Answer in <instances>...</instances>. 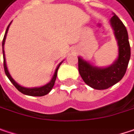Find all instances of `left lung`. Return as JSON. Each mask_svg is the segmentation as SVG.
I'll return each instance as SVG.
<instances>
[{
	"instance_id": "obj_1",
	"label": "left lung",
	"mask_w": 134,
	"mask_h": 134,
	"mask_svg": "<svg viewBox=\"0 0 134 134\" xmlns=\"http://www.w3.org/2000/svg\"><path fill=\"white\" fill-rule=\"evenodd\" d=\"M110 26L118 41V56L110 65L100 68L79 56V72L85 81L92 88L107 89L120 81L125 75L130 59L128 34L125 26L118 16L113 13L110 20Z\"/></svg>"
}]
</instances>
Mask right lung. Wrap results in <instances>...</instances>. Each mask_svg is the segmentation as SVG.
Wrapping results in <instances>:
<instances>
[{
	"label": "right lung",
	"mask_w": 134,
	"mask_h": 134,
	"mask_svg": "<svg viewBox=\"0 0 134 134\" xmlns=\"http://www.w3.org/2000/svg\"><path fill=\"white\" fill-rule=\"evenodd\" d=\"M11 24V23H10ZM10 24L8 25L7 30H6V32H5L4 36V39H3V42H2V48H3V55H4V72L6 75L7 76V78L10 79V81L12 82V84L16 87V88L19 91H20L21 93H23L24 94H26V95H30V96H44L46 94H47L48 93H49L50 91L52 90V88L54 86V84H55V81L56 79V77H57V72H58V69L60 66V65L62 64L61 62L58 66L56 67L55 69V73L53 75V78L51 79V81H49V83H47L46 85H43L41 87H35V88H26V87H23L21 85H20L18 83H16V81L14 80V79L11 77V75H10L9 71L7 69V64H6V59H5V54H4V43H5V40H6V37H7V34L8 32V30H9V27H10Z\"/></svg>",
	"instance_id": "1"
}]
</instances>
